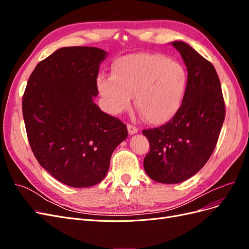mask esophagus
Masks as SVG:
<instances>
[{
	"mask_svg": "<svg viewBox=\"0 0 249 249\" xmlns=\"http://www.w3.org/2000/svg\"><path fill=\"white\" fill-rule=\"evenodd\" d=\"M126 127H127V132H129L130 135H134V134L138 133V127H136V126H134L132 124H127Z\"/></svg>",
	"mask_w": 249,
	"mask_h": 249,
	"instance_id": "1",
	"label": "esophagus"
}]
</instances>
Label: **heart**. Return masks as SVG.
Segmentation results:
<instances>
[{
    "label": "heart",
    "mask_w": 249,
    "mask_h": 249,
    "mask_svg": "<svg viewBox=\"0 0 249 249\" xmlns=\"http://www.w3.org/2000/svg\"><path fill=\"white\" fill-rule=\"evenodd\" d=\"M96 87L103 106L119 115L135 106L148 124L167 123L182 106L187 87L184 66L161 54L137 53L117 58L112 76L101 74Z\"/></svg>",
    "instance_id": "obj_1"
}]
</instances>
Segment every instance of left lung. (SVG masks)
Here are the masks:
<instances>
[{
	"instance_id": "left-lung-1",
	"label": "left lung",
	"mask_w": 249,
	"mask_h": 249,
	"mask_svg": "<svg viewBox=\"0 0 249 249\" xmlns=\"http://www.w3.org/2000/svg\"><path fill=\"white\" fill-rule=\"evenodd\" d=\"M170 44L187 66L186 92L178 112L166 124L143 130L150 146L143 166L155 182L178 184L197 173L214 152L225 106L212 63L184 41Z\"/></svg>"
}]
</instances>
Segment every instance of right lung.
<instances>
[{
  "mask_svg": "<svg viewBox=\"0 0 249 249\" xmlns=\"http://www.w3.org/2000/svg\"><path fill=\"white\" fill-rule=\"evenodd\" d=\"M107 55L99 48H61L36 65L27 83L22 116L30 146L41 166L67 186L102 182L112 153L127 137L125 124L93 101Z\"/></svg>",
  "mask_w": 249,
  "mask_h": 249,
  "instance_id": "add662e5",
  "label": "right lung"
}]
</instances>
